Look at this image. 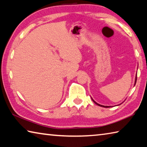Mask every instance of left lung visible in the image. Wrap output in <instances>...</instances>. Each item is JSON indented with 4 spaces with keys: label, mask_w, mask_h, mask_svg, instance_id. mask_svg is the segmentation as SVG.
Instances as JSON below:
<instances>
[{
    "label": "left lung",
    "mask_w": 147,
    "mask_h": 147,
    "mask_svg": "<svg viewBox=\"0 0 147 147\" xmlns=\"http://www.w3.org/2000/svg\"><path fill=\"white\" fill-rule=\"evenodd\" d=\"M136 81H137V76L136 77V80H135V84H134V85H136ZM92 100H93V99H92ZM93 101L94 102V103H95L96 104H97L98 106H102V107H104V108H109V106H102V105H100V104H98V103H96L95 101H94L93 100Z\"/></svg>",
    "instance_id": "8db88e82"
}]
</instances>
